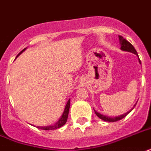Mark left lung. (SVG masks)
<instances>
[{
    "label": "left lung",
    "mask_w": 151,
    "mask_h": 151,
    "mask_svg": "<svg viewBox=\"0 0 151 151\" xmlns=\"http://www.w3.org/2000/svg\"><path fill=\"white\" fill-rule=\"evenodd\" d=\"M119 40L120 46H121V47H120V49H121L122 50H124V51H127V52L133 53V54L136 55L137 56L139 57V55H138V53H137L136 50L134 49V47L132 46V43H130L127 40L124 39V37L121 36V35H119ZM139 63L141 64V61H140L139 58ZM135 105H136V104H134V107H133V108H132L129 111H127V112H126V113L123 114V115H121V116H116V117H110V116H104V115L101 114L100 112H98V111H96V110H94V111H95L96 115L99 117V118H100V119H103V120H104V121L116 122V121H118V120H120V119H122L123 118H124V117L126 116L127 114L130 113V112L133 110V109H134Z\"/></svg>",
    "instance_id": "obj_1"
}]
</instances>
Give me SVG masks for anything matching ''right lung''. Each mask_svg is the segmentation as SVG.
I'll return each instance as SVG.
<instances>
[{
  "label": "right lung",
  "mask_w": 151,
  "mask_h": 151,
  "mask_svg": "<svg viewBox=\"0 0 151 151\" xmlns=\"http://www.w3.org/2000/svg\"><path fill=\"white\" fill-rule=\"evenodd\" d=\"M27 48H24V50L20 51V52L18 54V55L17 56V58L19 56L20 54L24 52ZM70 99H69L67 101V103L65 104V109H64V111H63V115L62 116L59 118L58 121H57L55 124L53 125H49V126H43V127H37V128H40V129L42 130H46V131H51V130H56L58 128H60L61 127H63L64 124L66 123L67 121V118H68V114H69V111H70Z\"/></svg>",
  "instance_id": "add662e5"
}]
</instances>
